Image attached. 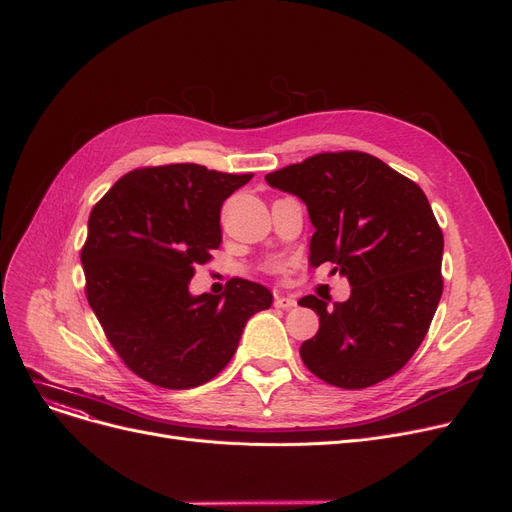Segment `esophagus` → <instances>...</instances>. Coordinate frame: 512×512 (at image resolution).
<instances>
[{"mask_svg": "<svg viewBox=\"0 0 512 512\" xmlns=\"http://www.w3.org/2000/svg\"><path fill=\"white\" fill-rule=\"evenodd\" d=\"M274 306H276V308H282V310H291V308H295V306H297V301H295V297H289V295H278V293H276V297H274Z\"/></svg>", "mask_w": 512, "mask_h": 512, "instance_id": "obj_1", "label": "esophagus"}]
</instances>
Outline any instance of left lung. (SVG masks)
I'll return each mask as SVG.
<instances>
[{
    "label": "left lung",
    "mask_w": 512,
    "mask_h": 512,
    "mask_svg": "<svg viewBox=\"0 0 512 512\" xmlns=\"http://www.w3.org/2000/svg\"><path fill=\"white\" fill-rule=\"evenodd\" d=\"M266 181L306 204L310 266L331 261L352 287L346 301L299 299L320 316L301 361L346 390L394 375L420 348L443 293V232L426 194L363 151L318 154Z\"/></svg>",
    "instance_id": "1"
}]
</instances>
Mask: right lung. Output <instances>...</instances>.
I'll list each match as a JSON object with an SVG mask.
<instances>
[{"instance_id":"right-lung-1","label":"right lung","mask_w":512,"mask_h":512,"mask_svg":"<svg viewBox=\"0 0 512 512\" xmlns=\"http://www.w3.org/2000/svg\"><path fill=\"white\" fill-rule=\"evenodd\" d=\"M253 175L198 164L139 168L92 208L82 249L92 312L130 371L187 390L232 361L242 329L272 293L234 278L223 295H192L198 263L221 244L225 198Z\"/></svg>"}]
</instances>
